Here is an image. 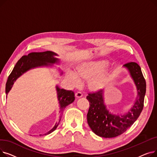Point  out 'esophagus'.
I'll return each mask as SVG.
<instances>
[{
	"instance_id": "obj_1",
	"label": "esophagus",
	"mask_w": 157,
	"mask_h": 157,
	"mask_svg": "<svg viewBox=\"0 0 157 157\" xmlns=\"http://www.w3.org/2000/svg\"><path fill=\"white\" fill-rule=\"evenodd\" d=\"M82 96H83V93H82L81 92H77L76 93V97H78V98H80Z\"/></svg>"
}]
</instances>
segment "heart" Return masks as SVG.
Instances as JSON below:
<instances>
[{
    "label": "heart",
    "mask_w": 157,
    "mask_h": 157,
    "mask_svg": "<svg viewBox=\"0 0 157 157\" xmlns=\"http://www.w3.org/2000/svg\"><path fill=\"white\" fill-rule=\"evenodd\" d=\"M107 66H108V62L106 61L83 62L76 67V72L69 71L67 72V76L74 84L78 85L79 83V78H85L93 76L98 72L103 71L106 68ZM105 75L101 72L100 74L93 77L90 82H91V85L92 86L98 88L103 85Z\"/></svg>",
    "instance_id": "heart-1"
}]
</instances>
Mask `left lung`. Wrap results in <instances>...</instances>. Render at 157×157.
Masks as SVG:
<instances>
[{"mask_svg":"<svg viewBox=\"0 0 157 157\" xmlns=\"http://www.w3.org/2000/svg\"><path fill=\"white\" fill-rule=\"evenodd\" d=\"M123 67L129 71L137 90V99L127 113L115 114L108 110L104 104V89L89 93L86 97L90 102L87 114L88 125L100 137H115L124 133L134 124L143 111L146 84L141 67L136 62L125 63Z\"/></svg>","mask_w":157,"mask_h":157,"instance_id":"1","label":"left lung"}]
</instances>
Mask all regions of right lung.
Wrapping results in <instances>:
<instances>
[{
	"label": "right lung",
	"instance_id": "add662e5",
	"mask_svg": "<svg viewBox=\"0 0 157 157\" xmlns=\"http://www.w3.org/2000/svg\"><path fill=\"white\" fill-rule=\"evenodd\" d=\"M55 56H58V55L51 51L44 52H33L29 53L28 55L23 56L16 63L11 73L8 77L6 85V94H7L8 92L10 91L14 84V82H15V81L21 76L23 73L31 69L43 67V66L52 65L50 63L59 62V59H56ZM56 89L57 92L58 101H59L60 107V120L57 123H56V124L52 130L44 135L52 133L57 128L60 121L64 109L66 108V106L72 103L75 100L74 93L72 90H66L63 88H60L59 86H56Z\"/></svg>",
	"mask_w": 157,
	"mask_h": 157
}]
</instances>
